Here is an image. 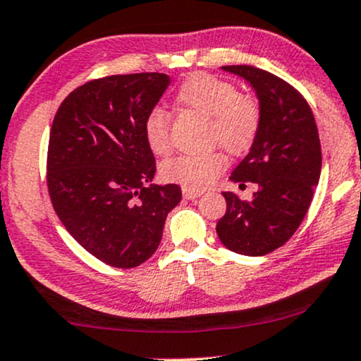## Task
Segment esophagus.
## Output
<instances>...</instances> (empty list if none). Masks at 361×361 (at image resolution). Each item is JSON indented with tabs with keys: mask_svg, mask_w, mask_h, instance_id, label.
<instances>
[{
	"mask_svg": "<svg viewBox=\"0 0 361 361\" xmlns=\"http://www.w3.org/2000/svg\"><path fill=\"white\" fill-rule=\"evenodd\" d=\"M203 195V191H198V190H190V188H183V196L186 200H196L200 198V196Z\"/></svg>",
	"mask_w": 361,
	"mask_h": 361,
	"instance_id": "esophagus-1",
	"label": "esophagus"
}]
</instances>
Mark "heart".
I'll list each match as a JSON object with an SVG mask.
<instances>
[{
  "mask_svg": "<svg viewBox=\"0 0 361 361\" xmlns=\"http://www.w3.org/2000/svg\"><path fill=\"white\" fill-rule=\"evenodd\" d=\"M183 107L209 118V140L229 153L247 152L261 128V107L251 95L241 94L234 84L209 74H195L186 79L176 94ZM143 133L155 155L171 150V118L165 109L155 107L147 114ZM226 168V157L218 150L200 155H180L163 163L166 181L190 190H204L213 185Z\"/></svg>",
  "mask_w": 361,
  "mask_h": 361,
  "instance_id": "b5f03b06",
  "label": "heart"
}]
</instances>
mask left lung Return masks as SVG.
Segmentation results:
<instances>
[{
	"instance_id": "obj_1",
	"label": "left lung",
	"mask_w": 361,
	"mask_h": 361,
	"mask_svg": "<svg viewBox=\"0 0 361 361\" xmlns=\"http://www.w3.org/2000/svg\"><path fill=\"white\" fill-rule=\"evenodd\" d=\"M256 90L261 128L231 181L259 185L251 201L226 191V214L216 233L229 251L266 256L292 238L305 218L322 170L314 114L299 90L252 66H224Z\"/></svg>"
}]
</instances>
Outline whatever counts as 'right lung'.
I'll list each match as a JSON object with an SVG mask.
<instances>
[{
  "mask_svg": "<svg viewBox=\"0 0 361 361\" xmlns=\"http://www.w3.org/2000/svg\"><path fill=\"white\" fill-rule=\"evenodd\" d=\"M170 85L158 72L109 75L67 95L47 148V190L61 223L85 251L112 267H137L161 241L178 185H153L147 114Z\"/></svg>",
  "mask_w": 361,
  "mask_h": 361,
  "instance_id": "right-lung-1",
  "label": "right lung"
}]
</instances>
